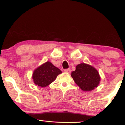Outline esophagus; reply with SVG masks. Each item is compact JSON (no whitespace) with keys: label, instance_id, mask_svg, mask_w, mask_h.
Returning a JSON list of instances; mask_svg holds the SVG:
<instances>
[{"label":"esophagus","instance_id":"obj_1","mask_svg":"<svg viewBox=\"0 0 125 125\" xmlns=\"http://www.w3.org/2000/svg\"><path fill=\"white\" fill-rule=\"evenodd\" d=\"M64 71L66 73H70L71 72V70L70 68H68V69H65L64 70Z\"/></svg>","mask_w":125,"mask_h":125}]
</instances>
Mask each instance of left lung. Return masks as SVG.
<instances>
[{
	"label": "left lung",
	"mask_w": 125,
	"mask_h": 125,
	"mask_svg": "<svg viewBox=\"0 0 125 125\" xmlns=\"http://www.w3.org/2000/svg\"><path fill=\"white\" fill-rule=\"evenodd\" d=\"M71 76L77 85L83 91L94 89L100 81V77L96 69L85 63L77 65L75 71L72 72Z\"/></svg>",
	"instance_id": "8db88e82"
}]
</instances>
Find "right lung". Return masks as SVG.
Returning a JSON list of instances; mask_svg holds the SVG:
<instances>
[{
    "label": "right lung",
    "mask_w": 125,
    "mask_h": 125,
    "mask_svg": "<svg viewBox=\"0 0 125 125\" xmlns=\"http://www.w3.org/2000/svg\"><path fill=\"white\" fill-rule=\"evenodd\" d=\"M62 73L60 69L51 62H47L35 69L32 78L36 85L40 87H46L54 81L57 75Z\"/></svg>",
    "instance_id": "obj_1"
}]
</instances>
